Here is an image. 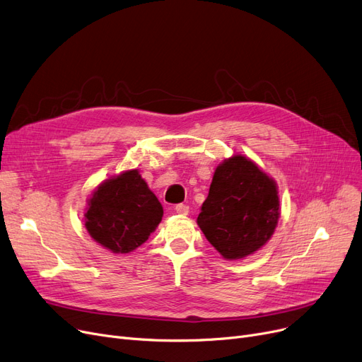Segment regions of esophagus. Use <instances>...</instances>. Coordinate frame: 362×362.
Listing matches in <instances>:
<instances>
[{
	"label": "esophagus",
	"instance_id": "1",
	"mask_svg": "<svg viewBox=\"0 0 362 362\" xmlns=\"http://www.w3.org/2000/svg\"><path fill=\"white\" fill-rule=\"evenodd\" d=\"M175 210L180 216H186L187 213H189V206H186V204H177V206L175 207Z\"/></svg>",
	"mask_w": 362,
	"mask_h": 362
}]
</instances>
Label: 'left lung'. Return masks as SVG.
<instances>
[{"mask_svg":"<svg viewBox=\"0 0 362 362\" xmlns=\"http://www.w3.org/2000/svg\"><path fill=\"white\" fill-rule=\"evenodd\" d=\"M278 218L275 180L245 156L233 155L216 168L197 222L220 255L237 260L271 240Z\"/></svg>","mask_w":362,"mask_h":362,"instance_id":"8db88e82","label":"left lung"}]
</instances>
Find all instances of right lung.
I'll return each mask as SVG.
<instances>
[{"instance_id": "add662e5", "label": "right lung", "mask_w": 362, "mask_h": 362, "mask_svg": "<svg viewBox=\"0 0 362 362\" xmlns=\"http://www.w3.org/2000/svg\"><path fill=\"white\" fill-rule=\"evenodd\" d=\"M163 206L137 170L103 182L91 194L84 214L90 237L112 253L142 245L160 225Z\"/></svg>"}]
</instances>
